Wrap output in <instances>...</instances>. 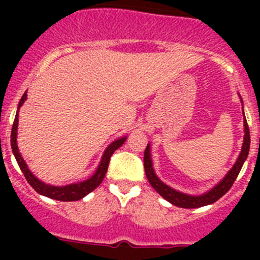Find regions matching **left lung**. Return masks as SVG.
I'll return each mask as SVG.
<instances>
[{
  "label": "left lung",
  "instance_id": "1",
  "mask_svg": "<svg viewBox=\"0 0 260 260\" xmlns=\"http://www.w3.org/2000/svg\"><path fill=\"white\" fill-rule=\"evenodd\" d=\"M241 99V96H240ZM241 103L242 99H241ZM242 113H243V107H242ZM243 143L242 148H241V152L238 155L237 160L234 162L233 167L229 169V172L225 174V177L221 181H219V183H216L212 189H210L208 191H206L204 194L201 195H190L185 194V192H181L178 190L173 189L171 186H168L167 183L162 182L155 173V169H153L152 164V156H151V146L150 143L147 144V148L144 151V171H146V176L148 178V182L151 183L153 189L161 195L165 201H168L169 203H172L173 206L181 208H199L203 207V206H208V204L215 203L216 201H219L222 195H225V192H228L229 189L233 186L234 181L237 178V176L240 174L241 168H242L243 162L246 161L247 155H249L250 150V132L249 126H247V121L245 118V113H243Z\"/></svg>",
  "mask_w": 260,
  "mask_h": 260
}]
</instances>
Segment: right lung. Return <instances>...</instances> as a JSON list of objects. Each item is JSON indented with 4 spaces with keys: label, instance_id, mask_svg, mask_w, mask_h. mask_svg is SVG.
Segmentation results:
<instances>
[{
    "label": "right lung",
    "instance_id": "obj_1",
    "mask_svg": "<svg viewBox=\"0 0 260 260\" xmlns=\"http://www.w3.org/2000/svg\"><path fill=\"white\" fill-rule=\"evenodd\" d=\"M27 100V91L23 93L22 99H20L19 104H18L17 114H15V119H14L13 128H11V150H13L14 156L17 158V162L19 165L20 171L23 172L24 177H26L27 182L39 192V194L48 197L50 199H56V201L61 202H73V201H79V199L84 198L86 195H88L89 192L93 191V190L98 187L100 183L104 180L105 173L108 171V165H109L110 156L113 155V152L116 150H118L119 147L125 143V141L127 139V137H122L116 139L114 142L109 144L107 147V150L103 153V157L100 160V164L96 168L95 173L92 176L87 178L84 181H80L77 183H70V185L65 186H53L49 183H45L43 181H40L35 174L32 173L31 171L27 167L26 161L23 160L22 155H20L19 150H18L17 144V134H18V114H19V109L23 105V103Z\"/></svg>",
    "mask_w": 260,
    "mask_h": 260
}]
</instances>
